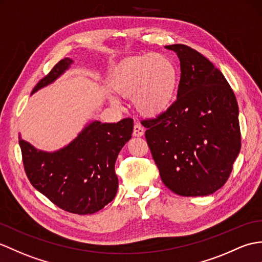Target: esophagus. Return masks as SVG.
<instances>
[{"mask_svg": "<svg viewBox=\"0 0 262 262\" xmlns=\"http://www.w3.org/2000/svg\"><path fill=\"white\" fill-rule=\"evenodd\" d=\"M145 133V128L141 125V124H136L135 126H134V136H137V137H141L144 135Z\"/></svg>", "mask_w": 262, "mask_h": 262, "instance_id": "34e87169", "label": "esophagus"}]
</instances>
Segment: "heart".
Instances as JSON below:
<instances>
[{"mask_svg": "<svg viewBox=\"0 0 262 262\" xmlns=\"http://www.w3.org/2000/svg\"><path fill=\"white\" fill-rule=\"evenodd\" d=\"M178 88V70L164 54L147 53L134 57L114 75V89L124 97H135V105L146 115H159L172 106ZM114 105L117 97L111 96Z\"/></svg>", "mask_w": 262, "mask_h": 262, "instance_id": "obj_1", "label": "heart"}]
</instances>
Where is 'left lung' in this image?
Masks as SVG:
<instances>
[{"mask_svg":"<svg viewBox=\"0 0 262 262\" xmlns=\"http://www.w3.org/2000/svg\"><path fill=\"white\" fill-rule=\"evenodd\" d=\"M181 62L178 98L142 120L161 179L182 196H204L228 181L241 148L239 108L222 72L185 45L165 47Z\"/></svg>","mask_w":262,"mask_h":262,"instance_id":"8db88e82","label":"left lung"}]
</instances>
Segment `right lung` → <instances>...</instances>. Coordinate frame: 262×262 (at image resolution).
<instances>
[{
	"label": "right lung",
	"instance_id": "right-lung-1",
	"mask_svg": "<svg viewBox=\"0 0 262 262\" xmlns=\"http://www.w3.org/2000/svg\"><path fill=\"white\" fill-rule=\"evenodd\" d=\"M74 62L64 58L36 83L32 94L52 83ZM31 94V95H32ZM134 121L102 124L94 120L64 147L56 151L36 149L19 137L29 181L52 203L75 214H93L116 196L115 163L132 138Z\"/></svg>",
	"mask_w": 262,
	"mask_h": 262
}]
</instances>
